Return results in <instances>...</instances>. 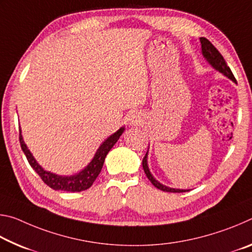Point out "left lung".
Returning a JSON list of instances; mask_svg holds the SVG:
<instances>
[{
    "mask_svg": "<svg viewBox=\"0 0 252 252\" xmlns=\"http://www.w3.org/2000/svg\"><path fill=\"white\" fill-rule=\"evenodd\" d=\"M200 42H201V49H202V54L203 57L207 59V61L210 63V64L215 67L216 70H218L219 72H221V73L224 74L225 76H228V78L230 80H232L233 82H237L236 78H234L233 73L231 72V70H230V67L228 66L227 62H225V60L223 59L222 55H221V53L219 52L218 50H217V48L215 45H213L210 41H209L208 39H206V37H200ZM148 153V152H147ZM147 153L146 156H144L143 160H142V167H143V170L144 172H146L147 177L149 180L151 181V183L155 187H157L158 189H160L162 191H165V192H186L187 190H180V189H172V188H169V187H165L163 185H161L160 182H158L155 178H153V176L150 172V170H149V167H148V162H147Z\"/></svg>",
    "mask_w": 252,
    "mask_h": 252,
    "instance_id": "obj_1",
    "label": "left lung"
}]
</instances>
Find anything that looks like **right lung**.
I'll return each mask as SVG.
<instances>
[{"label": "right lung", "instance_id": "obj_1", "mask_svg": "<svg viewBox=\"0 0 252 252\" xmlns=\"http://www.w3.org/2000/svg\"><path fill=\"white\" fill-rule=\"evenodd\" d=\"M123 131H125V127H121V129H119L116 133L110 135L109 138L101 144L100 148L97 149L94 158H93L92 161L88 164V167H85L82 171L79 172L78 174H74V176L70 177L58 176V174L51 173L49 171H45L44 169H42L41 165L37 163L35 159L33 158L32 153L30 152L27 144L24 143L22 134H21V130L19 139L21 148H22L30 165L33 168L34 171L39 174L45 185H48L54 190L69 191V192H80V191L89 189V188L93 185V182L95 181V179L101 172L102 167H103L106 155H108L109 151L112 149L114 144H116L119 138H120V135L123 133Z\"/></svg>", "mask_w": 252, "mask_h": 252}]
</instances>
